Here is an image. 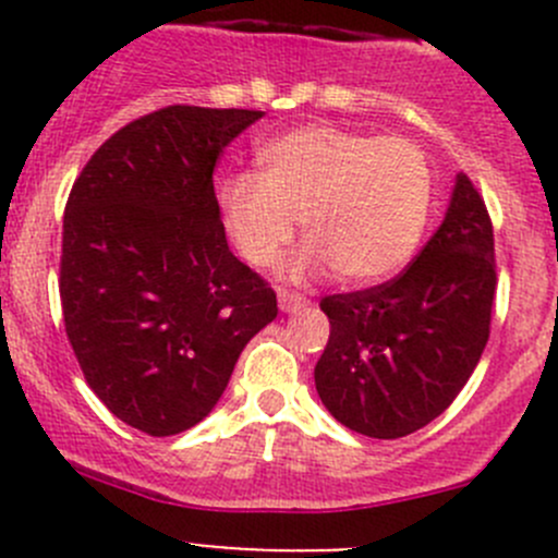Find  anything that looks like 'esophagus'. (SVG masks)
<instances>
[{"instance_id":"obj_1","label":"esophagus","mask_w":558,"mask_h":558,"mask_svg":"<svg viewBox=\"0 0 558 558\" xmlns=\"http://www.w3.org/2000/svg\"><path fill=\"white\" fill-rule=\"evenodd\" d=\"M307 305V300L302 294H294V291H278V307L283 313H296Z\"/></svg>"}]
</instances>
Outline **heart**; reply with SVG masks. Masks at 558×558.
Instances as JSON below:
<instances>
[{"label":"heart","mask_w":558,"mask_h":558,"mask_svg":"<svg viewBox=\"0 0 558 558\" xmlns=\"http://www.w3.org/2000/svg\"><path fill=\"white\" fill-rule=\"evenodd\" d=\"M256 161L258 174L238 172L218 189L223 227L253 267L286 251L296 218L307 245L291 278L329 264L342 283H378L418 251L435 178L410 140L307 123L269 140Z\"/></svg>","instance_id":"obj_1"}]
</instances>
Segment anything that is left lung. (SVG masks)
I'll return each mask as SVG.
<instances>
[{
    "instance_id": "8db88e82",
    "label": "left lung",
    "mask_w": 558,
    "mask_h": 558,
    "mask_svg": "<svg viewBox=\"0 0 558 558\" xmlns=\"http://www.w3.org/2000/svg\"><path fill=\"white\" fill-rule=\"evenodd\" d=\"M494 229L466 174L442 223L399 278L320 300L329 342L315 391L348 429L397 440L435 421L470 380L488 342Z\"/></svg>"
}]
</instances>
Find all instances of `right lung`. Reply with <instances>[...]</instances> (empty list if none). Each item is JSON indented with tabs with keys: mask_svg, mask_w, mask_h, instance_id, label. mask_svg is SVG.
<instances>
[{
	"mask_svg": "<svg viewBox=\"0 0 558 558\" xmlns=\"http://www.w3.org/2000/svg\"><path fill=\"white\" fill-rule=\"evenodd\" d=\"M262 110L172 105L137 118L75 180L61 234V307L86 384L150 437L199 424L275 291L229 251L213 172Z\"/></svg>",
	"mask_w": 558,
	"mask_h": 558,
	"instance_id": "right-lung-1",
	"label": "right lung"
}]
</instances>
